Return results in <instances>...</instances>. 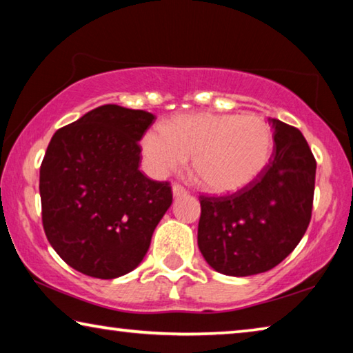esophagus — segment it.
Wrapping results in <instances>:
<instances>
[{"label": "esophagus", "instance_id": "34e87169", "mask_svg": "<svg viewBox=\"0 0 353 353\" xmlns=\"http://www.w3.org/2000/svg\"><path fill=\"white\" fill-rule=\"evenodd\" d=\"M183 194H187V190H185L182 185L179 183L172 185V196H174V198H179V196H183Z\"/></svg>", "mask_w": 353, "mask_h": 353}]
</instances>
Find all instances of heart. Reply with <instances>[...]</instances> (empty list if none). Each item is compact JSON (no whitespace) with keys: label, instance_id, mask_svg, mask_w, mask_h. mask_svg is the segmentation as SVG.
<instances>
[{"label":"heart","instance_id":"1","mask_svg":"<svg viewBox=\"0 0 353 353\" xmlns=\"http://www.w3.org/2000/svg\"><path fill=\"white\" fill-rule=\"evenodd\" d=\"M149 171L163 177L193 155L198 182L213 194L248 188L265 171L272 132L261 118L236 113H185L154 126L141 140Z\"/></svg>","mask_w":353,"mask_h":353}]
</instances>
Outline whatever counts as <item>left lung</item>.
<instances>
[{
    "label": "left lung",
    "mask_w": 353,
    "mask_h": 353,
    "mask_svg": "<svg viewBox=\"0 0 353 353\" xmlns=\"http://www.w3.org/2000/svg\"><path fill=\"white\" fill-rule=\"evenodd\" d=\"M274 152L254 183L238 193L201 196L198 246L214 271L246 277L283 261L312 219L316 160L296 128L270 119Z\"/></svg>",
    "instance_id": "left-lung-1"
}]
</instances>
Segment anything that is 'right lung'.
<instances>
[{
	"label": "right lung",
	"mask_w": 353,
	"mask_h": 353,
	"mask_svg": "<svg viewBox=\"0 0 353 353\" xmlns=\"http://www.w3.org/2000/svg\"><path fill=\"white\" fill-rule=\"evenodd\" d=\"M155 117L97 107L52 135L40 166L48 241L73 270L97 279L134 271L172 202L168 182L139 170V141Z\"/></svg>",
	"instance_id": "1"
}]
</instances>
